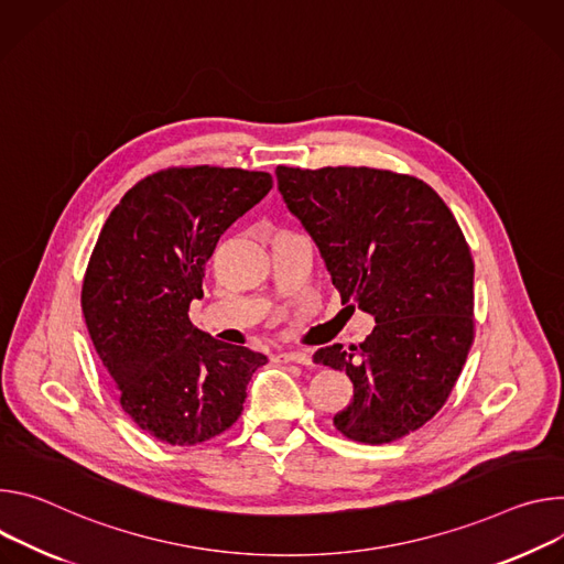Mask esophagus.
Wrapping results in <instances>:
<instances>
[{
  "mask_svg": "<svg viewBox=\"0 0 564 564\" xmlns=\"http://www.w3.org/2000/svg\"><path fill=\"white\" fill-rule=\"evenodd\" d=\"M278 358L282 362H297V365H311V356L308 351H300V349H293V351H280Z\"/></svg>",
  "mask_w": 564,
  "mask_h": 564,
  "instance_id": "obj_1",
  "label": "esophagus"
}]
</instances>
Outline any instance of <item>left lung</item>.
<instances>
[{
  "instance_id": "8db88e82",
  "label": "left lung",
  "mask_w": 564,
  "mask_h": 564,
  "mask_svg": "<svg viewBox=\"0 0 564 564\" xmlns=\"http://www.w3.org/2000/svg\"><path fill=\"white\" fill-rule=\"evenodd\" d=\"M275 176L343 304L377 321L360 345L314 354L354 383L334 425L354 442H397L442 410L473 345L475 267L464 232L442 197L408 174L278 165Z\"/></svg>"
}]
</instances>
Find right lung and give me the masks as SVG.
Here are the masks:
<instances>
[{"instance_id": "1", "label": "right lung", "mask_w": 564, "mask_h": 564, "mask_svg": "<svg viewBox=\"0 0 564 564\" xmlns=\"http://www.w3.org/2000/svg\"><path fill=\"white\" fill-rule=\"evenodd\" d=\"M273 187L269 172L170 167L139 181L107 217L91 253L83 314L91 343L141 430L195 446L241 414L267 362L191 323V302L224 230Z\"/></svg>"}]
</instances>
